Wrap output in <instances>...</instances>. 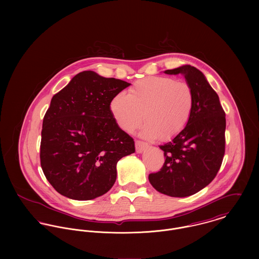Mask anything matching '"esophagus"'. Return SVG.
<instances>
[{"mask_svg":"<svg viewBox=\"0 0 259 259\" xmlns=\"http://www.w3.org/2000/svg\"><path fill=\"white\" fill-rule=\"evenodd\" d=\"M148 147V144H146L142 141H136V150L138 153H142Z\"/></svg>","mask_w":259,"mask_h":259,"instance_id":"1","label":"esophagus"}]
</instances>
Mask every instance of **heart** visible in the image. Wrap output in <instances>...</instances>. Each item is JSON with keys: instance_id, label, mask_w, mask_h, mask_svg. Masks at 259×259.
I'll return each mask as SVG.
<instances>
[{"instance_id": "obj_1", "label": "heart", "mask_w": 259, "mask_h": 259, "mask_svg": "<svg viewBox=\"0 0 259 259\" xmlns=\"http://www.w3.org/2000/svg\"><path fill=\"white\" fill-rule=\"evenodd\" d=\"M194 107L191 87L169 76L140 79L128 94L120 92L111 99L110 110L117 125L132 133L142 121L141 136L167 141L182 133L189 122Z\"/></svg>"}]
</instances>
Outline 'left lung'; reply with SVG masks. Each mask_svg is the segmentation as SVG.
Here are the masks:
<instances>
[{
    "label": "left lung",
    "instance_id": "obj_1",
    "mask_svg": "<svg viewBox=\"0 0 259 259\" xmlns=\"http://www.w3.org/2000/svg\"><path fill=\"white\" fill-rule=\"evenodd\" d=\"M183 74L194 95V107L185 130L159 146L165 157L159 171L148 181L157 191L172 197L192 195L217 177L225 151V112L204 74L189 65L166 70Z\"/></svg>",
    "mask_w": 259,
    "mask_h": 259
}]
</instances>
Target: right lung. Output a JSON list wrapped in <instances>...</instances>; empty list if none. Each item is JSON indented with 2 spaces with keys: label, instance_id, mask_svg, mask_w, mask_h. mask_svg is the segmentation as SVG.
<instances>
[{
  "label": "right lung",
  "instance_id": "add662e5",
  "mask_svg": "<svg viewBox=\"0 0 259 259\" xmlns=\"http://www.w3.org/2000/svg\"><path fill=\"white\" fill-rule=\"evenodd\" d=\"M130 84L84 71L53 97L42 120L39 158L46 179L62 195L90 200L107 193L117 161L135 152L134 139L110 110L111 99Z\"/></svg>",
  "mask_w": 259,
  "mask_h": 259
}]
</instances>
